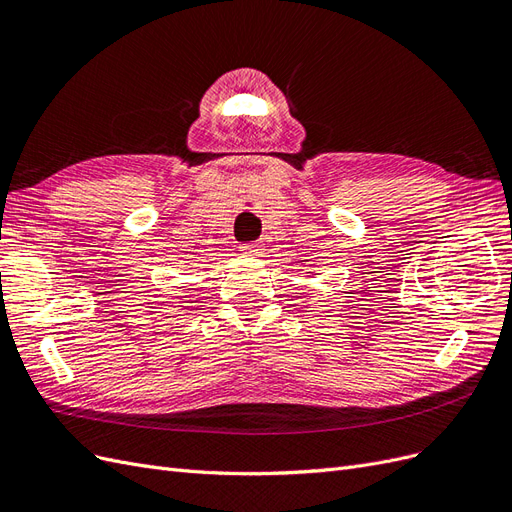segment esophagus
Listing matches in <instances>:
<instances>
[{
    "mask_svg": "<svg viewBox=\"0 0 512 512\" xmlns=\"http://www.w3.org/2000/svg\"><path fill=\"white\" fill-rule=\"evenodd\" d=\"M241 252L245 256H258L260 254V243H243L241 245Z\"/></svg>",
    "mask_w": 512,
    "mask_h": 512,
    "instance_id": "1",
    "label": "esophagus"
}]
</instances>
